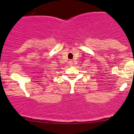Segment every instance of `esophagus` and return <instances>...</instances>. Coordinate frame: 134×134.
Returning <instances> with one entry per match:
<instances>
[{
    "label": "esophagus",
    "instance_id": "obj_1",
    "mask_svg": "<svg viewBox=\"0 0 134 134\" xmlns=\"http://www.w3.org/2000/svg\"><path fill=\"white\" fill-rule=\"evenodd\" d=\"M69 65L70 66H72L73 65V61H71V60H70V61H69Z\"/></svg>",
    "mask_w": 134,
    "mask_h": 134
}]
</instances>
